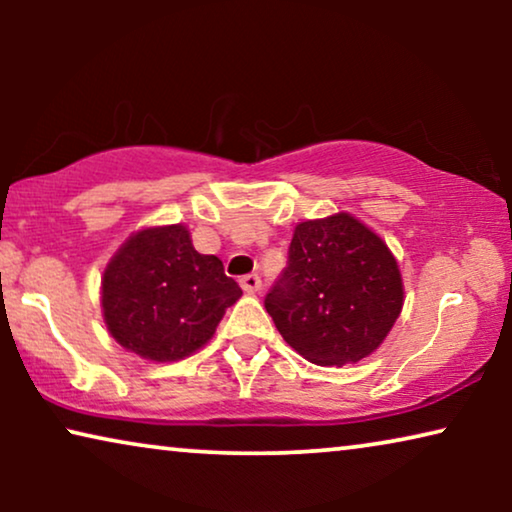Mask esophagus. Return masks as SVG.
Segmentation results:
<instances>
[{
  "label": "esophagus",
  "mask_w": 512,
  "mask_h": 512,
  "mask_svg": "<svg viewBox=\"0 0 512 512\" xmlns=\"http://www.w3.org/2000/svg\"><path fill=\"white\" fill-rule=\"evenodd\" d=\"M240 284H242V289L247 291V293H258L261 291V277L258 275H244L242 279H240Z\"/></svg>",
  "instance_id": "esophagus-1"
}]
</instances>
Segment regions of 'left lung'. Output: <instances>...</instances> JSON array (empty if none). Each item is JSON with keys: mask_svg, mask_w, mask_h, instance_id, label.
<instances>
[{"mask_svg": "<svg viewBox=\"0 0 512 512\" xmlns=\"http://www.w3.org/2000/svg\"><path fill=\"white\" fill-rule=\"evenodd\" d=\"M403 293L387 242L338 212L298 223L289 265L265 296V310L303 359L345 366L382 345L401 317Z\"/></svg>", "mask_w": 512, "mask_h": 512, "instance_id": "left-lung-1", "label": "left lung"}]
</instances>
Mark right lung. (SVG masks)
<instances>
[{
	"instance_id": "right-lung-1",
	"label": "right lung",
	"mask_w": 512,
	"mask_h": 512,
	"mask_svg": "<svg viewBox=\"0 0 512 512\" xmlns=\"http://www.w3.org/2000/svg\"><path fill=\"white\" fill-rule=\"evenodd\" d=\"M242 296L216 256L198 254L181 223L132 233L102 275L111 338L149 361H179L205 347Z\"/></svg>"
}]
</instances>
